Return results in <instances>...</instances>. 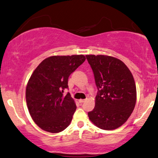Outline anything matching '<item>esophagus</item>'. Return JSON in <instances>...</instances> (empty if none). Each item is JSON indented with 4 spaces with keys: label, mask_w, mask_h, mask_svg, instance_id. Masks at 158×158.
Listing matches in <instances>:
<instances>
[{
    "label": "esophagus",
    "mask_w": 158,
    "mask_h": 158,
    "mask_svg": "<svg viewBox=\"0 0 158 158\" xmlns=\"http://www.w3.org/2000/svg\"><path fill=\"white\" fill-rule=\"evenodd\" d=\"M79 102L80 103H82V102H84L85 101V99H79Z\"/></svg>",
    "instance_id": "1"
}]
</instances>
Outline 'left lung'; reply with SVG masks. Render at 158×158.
I'll list each match as a JSON object with an SVG mask.
<instances>
[{"instance_id":"8db88e82","label":"left lung","mask_w":158,"mask_h":158,"mask_svg":"<svg viewBox=\"0 0 158 158\" xmlns=\"http://www.w3.org/2000/svg\"><path fill=\"white\" fill-rule=\"evenodd\" d=\"M98 88L95 106L88 116L104 130L121 127L131 114L136 102V87L130 70L121 60L104 55H86Z\"/></svg>"}]
</instances>
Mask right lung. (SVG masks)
<instances>
[{
  "instance_id": "obj_1",
  "label": "right lung",
  "mask_w": 158,
  "mask_h": 158,
  "mask_svg": "<svg viewBox=\"0 0 158 158\" xmlns=\"http://www.w3.org/2000/svg\"><path fill=\"white\" fill-rule=\"evenodd\" d=\"M83 55L54 56L42 60L31 74L26 87L29 112L39 127L59 133L69 127L76 110L68 93V81L85 60Z\"/></svg>"
}]
</instances>
